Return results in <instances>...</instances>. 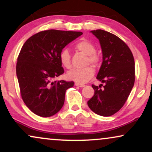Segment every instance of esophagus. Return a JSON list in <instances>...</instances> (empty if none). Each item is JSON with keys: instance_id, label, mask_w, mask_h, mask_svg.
<instances>
[{"instance_id": "34e87169", "label": "esophagus", "mask_w": 152, "mask_h": 152, "mask_svg": "<svg viewBox=\"0 0 152 152\" xmlns=\"http://www.w3.org/2000/svg\"><path fill=\"white\" fill-rule=\"evenodd\" d=\"M75 86H78V87H84V86H85V85H84V84H81V83H77V82H76L75 84Z\"/></svg>"}]
</instances>
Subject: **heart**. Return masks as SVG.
Segmentation results:
<instances>
[{
    "mask_svg": "<svg viewBox=\"0 0 152 152\" xmlns=\"http://www.w3.org/2000/svg\"><path fill=\"white\" fill-rule=\"evenodd\" d=\"M75 50L87 55V64H91L94 66H97L100 63V56L96 54V47L94 45L86 39H81L75 45ZM59 61L64 68L70 69L71 68V58L70 52L66 49H64L59 54ZM94 69L91 66L84 68H75L67 74L68 80L74 81L77 83H85L94 75Z\"/></svg>",
    "mask_w": 152,
    "mask_h": 152,
    "instance_id": "b5f03b06",
    "label": "heart"
}]
</instances>
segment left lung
<instances>
[{
    "label": "left lung",
    "instance_id": "obj_1",
    "mask_svg": "<svg viewBox=\"0 0 152 152\" xmlns=\"http://www.w3.org/2000/svg\"><path fill=\"white\" fill-rule=\"evenodd\" d=\"M99 40L102 63L97 80L104 83L92 84L94 95L87 102L91 110L98 115L109 117L123 107L135 82V61L128 45L117 35L107 31H91Z\"/></svg>",
    "mask_w": 152,
    "mask_h": 152
}]
</instances>
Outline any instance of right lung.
Returning a JSON list of instances; mask_svg holds the SVG:
<instances>
[{"label":"right lung","mask_w":152,"mask_h":152,"mask_svg":"<svg viewBox=\"0 0 152 152\" xmlns=\"http://www.w3.org/2000/svg\"><path fill=\"white\" fill-rule=\"evenodd\" d=\"M82 34L77 31H42L23 44L17 58L16 71L26 105L42 117L54 115L61 109L65 94L73 82L54 80L64 72L59 54Z\"/></svg>","instance_id":"right-lung-1"}]
</instances>
